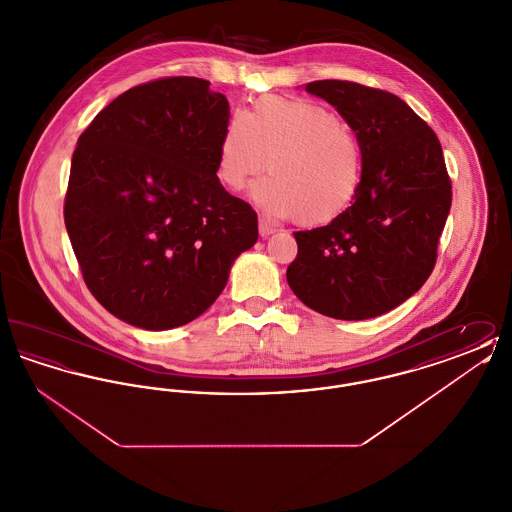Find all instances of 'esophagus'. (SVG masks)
<instances>
[{"label": "esophagus", "instance_id": "obj_1", "mask_svg": "<svg viewBox=\"0 0 512 512\" xmlns=\"http://www.w3.org/2000/svg\"><path fill=\"white\" fill-rule=\"evenodd\" d=\"M274 232H276L274 226H270L267 220L259 219V234H261V238H268Z\"/></svg>", "mask_w": 512, "mask_h": 512}]
</instances>
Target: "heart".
I'll return each instance as SVG.
<instances>
[{
    "mask_svg": "<svg viewBox=\"0 0 512 512\" xmlns=\"http://www.w3.org/2000/svg\"><path fill=\"white\" fill-rule=\"evenodd\" d=\"M251 192L270 217L326 226L355 203L363 188L365 155L359 136L313 99L265 96L232 115L219 144L217 174L232 192L267 169Z\"/></svg>",
    "mask_w": 512,
    "mask_h": 512,
    "instance_id": "obj_1",
    "label": "heart"
}]
</instances>
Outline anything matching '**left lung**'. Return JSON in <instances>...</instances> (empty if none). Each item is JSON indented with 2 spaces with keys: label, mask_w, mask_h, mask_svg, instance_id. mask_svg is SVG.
Returning <instances> with one entry per match:
<instances>
[{
  "label": "left lung",
  "mask_w": 512,
  "mask_h": 512,
  "mask_svg": "<svg viewBox=\"0 0 512 512\" xmlns=\"http://www.w3.org/2000/svg\"><path fill=\"white\" fill-rule=\"evenodd\" d=\"M305 90L326 99L359 136L363 188L340 219L293 232L286 278L313 311L365 320L407 301L432 274L451 209V180L434 130L403 99L347 80Z\"/></svg>",
  "instance_id": "left-lung-1"
}]
</instances>
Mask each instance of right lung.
<instances>
[{"instance_id":"obj_1","label":"right lung","mask_w":512,"mask_h":512,"mask_svg":"<svg viewBox=\"0 0 512 512\" xmlns=\"http://www.w3.org/2000/svg\"><path fill=\"white\" fill-rule=\"evenodd\" d=\"M194 76L159 78L113 99L78 138L65 226L99 303L144 330L205 313L257 215L217 176L228 99Z\"/></svg>"}]
</instances>
